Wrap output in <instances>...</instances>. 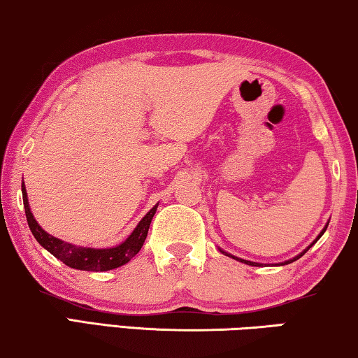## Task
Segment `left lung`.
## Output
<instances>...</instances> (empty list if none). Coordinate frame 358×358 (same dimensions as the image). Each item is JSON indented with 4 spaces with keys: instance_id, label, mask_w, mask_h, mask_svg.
Here are the masks:
<instances>
[{
    "instance_id": "obj_1",
    "label": "left lung",
    "mask_w": 358,
    "mask_h": 358,
    "mask_svg": "<svg viewBox=\"0 0 358 358\" xmlns=\"http://www.w3.org/2000/svg\"><path fill=\"white\" fill-rule=\"evenodd\" d=\"M325 230H327V227L324 228V230H322V233L319 234V236H317V239H315V241H314V243H317V241H319V238L322 236V234H324V233H325ZM314 243H313V244H314ZM313 244H311V245H309V248H313ZM309 248H308L306 250H304V252H301V254H300V255H296L294 260H289V262H285V263H282V265H289V263H292V262H295V260H298V259H300V257H303L304 254H306V252L309 250ZM222 254H225V255H228V257H231V259H236V260H239V262H243V263H248V265H252V266H260V263H255V262H248V260L238 259V257H233V255H230V254H227V252H224V250H222Z\"/></svg>"
}]
</instances>
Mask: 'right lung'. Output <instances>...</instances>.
I'll return each instance as SVG.
<instances>
[{"label":"right lung","instance_id":"obj_1","mask_svg":"<svg viewBox=\"0 0 358 358\" xmlns=\"http://www.w3.org/2000/svg\"><path fill=\"white\" fill-rule=\"evenodd\" d=\"M23 195V206H25V215L28 227L36 238V241L43 245L44 249L50 252L52 255L62 260L64 265L74 269H82V271H108V269L119 268L125 263L130 262L134 255L138 254L143 248V244L148 238V231L150 227L152 217H154L157 206L152 208L148 214L144 215L143 220L139 222L134 231L127 238V241L122 243L117 248L110 249H89V248H78V245L64 243L62 239L50 236L34 220L30 206H28L25 185H22Z\"/></svg>","mask_w":358,"mask_h":358}]
</instances>
